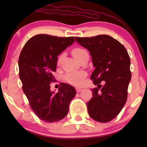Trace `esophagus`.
<instances>
[{
	"label": "esophagus",
	"mask_w": 147,
	"mask_h": 147,
	"mask_svg": "<svg viewBox=\"0 0 147 147\" xmlns=\"http://www.w3.org/2000/svg\"><path fill=\"white\" fill-rule=\"evenodd\" d=\"M76 92H80L82 90V88H76Z\"/></svg>",
	"instance_id": "obj_1"
}]
</instances>
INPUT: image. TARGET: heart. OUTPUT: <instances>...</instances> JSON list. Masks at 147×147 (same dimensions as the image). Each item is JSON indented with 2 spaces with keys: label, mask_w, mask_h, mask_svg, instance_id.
<instances>
[{
  "label": "heart",
  "mask_w": 147,
  "mask_h": 147,
  "mask_svg": "<svg viewBox=\"0 0 147 147\" xmlns=\"http://www.w3.org/2000/svg\"><path fill=\"white\" fill-rule=\"evenodd\" d=\"M87 53L86 50H84L82 48H75L72 51V55L76 59H78V58L81 57L82 55H83L84 53ZM64 57V54H61V55L58 57L57 59V64L59 65L61 63V62L63 59ZM86 76V74L84 71H77V72H73V73H69L66 74L65 76V80L67 81L68 83L72 85L78 86L80 85L83 83L84 78H85Z\"/></svg>",
  "instance_id": "heart-1"
}]
</instances>
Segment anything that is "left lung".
<instances>
[{"label":"left lung","instance_id":"left-lung-1","mask_svg":"<svg viewBox=\"0 0 147 147\" xmlns=\"http://www.w3.org/2000/svg\"><path fill=\"white\" fill-rule=\"evenodd\" d=\"M75 39L90 51L95 67L90 78L98 88L92 90L93 97L87 103L89 115L100 122L111 121L120 113L127 100L131 80L128 52L123 45L109 35ZM103 81L105 83L102 86L99 84Z\"/></svg>","mask_w":147,"mask_h":147}]
</instances>
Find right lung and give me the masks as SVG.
I'll list each match as a JSON object with an SVG mask.
<instances>
[{
  "label": "right lung",
  "mask_w": 147,
  "mask_h": 147,
  "mask_svg": "<svg viewBox=\"0 0 147 147\" xmlns=\"http://www.w3.org/2000/svg\"><path fill=\"white\" fill-rule=\"evenodd\" d=\"M74 41V37L39 34L28 40L20 54L19 77L23 90L33 111L46 122H58L65 118L76 94L75 88L65 83H61L57 93L50 90L57 56Z\"/></svg>",
  "instance_id": "add662e5"
}]
</instances>
